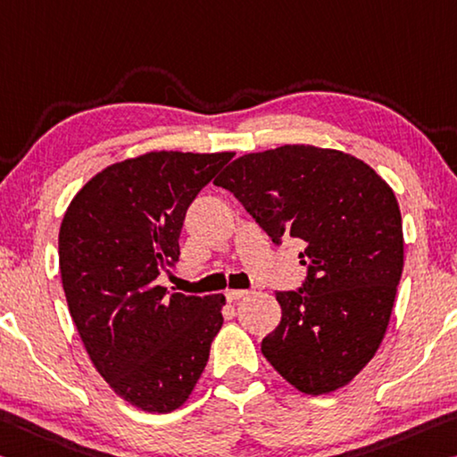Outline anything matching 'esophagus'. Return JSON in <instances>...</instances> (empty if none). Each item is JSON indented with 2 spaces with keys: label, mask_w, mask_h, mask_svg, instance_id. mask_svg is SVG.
Wrapping results in <instances>:
<instances>
[{
  "label": "esophagus",
  "mask_w": 457,
  "mask_h": 457,
  "mask_svg": "<svg viewBox=\"0 0 457 457\" xmlns=\"http://www.w3.org/2000/svg\"><path fill=\"white\" fill-rule=\"evenodd\" d=\"M250 291H244V288H229V291H226V299L229 301V303H236V301H240V299H244L245 295H248Z\"/></svg>",
  "instance_id": "1"
}]
</instances>
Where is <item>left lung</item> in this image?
I'll use <instances>...</instances> for the list:
<instances>
[{
  "label": "left lung",
  "mask_w": 457,
  "mask_h": 457,
  "mask_svg": "<svg viewBox=\"0 0 457 457\" xmlns=\"http://www.w3.org/2000/svg\"><path fill=\"white\" fill-rule=\"evenodd\" d=\"M213 183L236 195L274 244H305L299 291H280L262 353L305 395L345 386L374 358L404 264L401 209L360 158L309 144L236 158Z\"/></svg>",
  "instance_id": "1"
}]
</instances>
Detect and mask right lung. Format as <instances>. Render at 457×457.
<instances>
[{
	"instance_id": "1",
	"label": "right lung",
	"mask_w": 457,
	"mask_h": 457,
	"mask_svg": "<svg viewBox=\"0 0 457 457\" xmlns=\"http://www.w3.org/2000/svg\"><path fill=\"white\" fill-rule=\"evenodd\" d=\"M231 158H128L87 180L62 217L59 266L72 321L97 372L140 411L183 407L221 329L226 296H166L156 277L179 262L187 209Z\"/></svg>"
}]
</instances>
